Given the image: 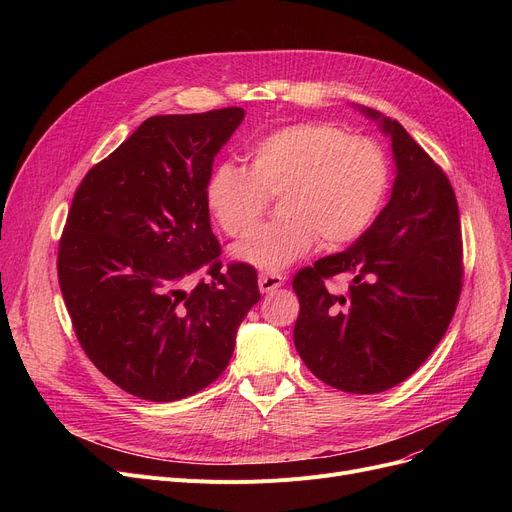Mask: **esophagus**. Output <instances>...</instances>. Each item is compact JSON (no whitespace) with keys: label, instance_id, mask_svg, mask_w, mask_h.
<instances>
[{"label":"esophagus","instance_id":"esophagus-1","mask_svg":"<svg viewBox=\"0 0 512 512\" xmlns=\"http://www.w3.org/2000/svg\"><path fill=\"white\" fill-rule=\"evenodd\" d=\"M280 286H284V278L280 274H261L259 276V290L265 294L280 288Z\"/></svg>","mask_w":512,"mask_h":512}]
</instances>
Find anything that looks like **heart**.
<instances>
[{
  "mask_svg": "<svg viewBox=\"0 0 512 512\" xmlns=\"http://www.w3.org/2000/svg\"><path fill=\"white\" fill-rule=\"evenodd\" d=\"M249 170L215 166L205 182V207L228 236L249 234L270 197L282 195V220L261 226L232 249L261 272L286 270L319 240L340 247L359 238L380 213L390 166L369 137L330 122H294L249 145Z\"/></svg>",
  "mask_w": 512,
  "mask_h": 512,
  "instance_id": "1",
  "label": "heart"
}]
</instances>
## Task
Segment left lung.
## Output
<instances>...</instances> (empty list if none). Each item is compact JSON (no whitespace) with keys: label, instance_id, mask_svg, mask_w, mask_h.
<instances>
[{"label":"left lung","instance_id":"obj_1","mask_svg":"<svg viewBox=\"0 0 512 512\" xmlns=\"http://www.w3.org/2000/svg\"><path fill=\"white\" fill-rule=\"evenodd\" d=\"M392 143L388 205L342 253L294 276V346L321 382L375 394L405 382L448 330L463 278L459 205L448 178L396 120L355 105ZM332 275L352 278L330 293Z\"/></svg>","mask_w":512,"mask_h":512}]
</instances>
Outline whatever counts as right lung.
I'll use <instances>...</instances> for the list:
<instances>
[{"instance_id": "obj_1", "label": "right lung", "mask_w": 512, "mask_h": 512, "mask_svg": "<svg viewBox=\"0 0 512 512\" xmlns=\"http://www.w3.org/2000/svg\"><path fill=\"white\" fill-rule=\"evenodd\" d=\"M245 120L242 107L145 120L80 182L58 278L80 346L124 392L180 400L230 363L238 326L261 299L251 265L222 267L205 182ZM205 264L211 283L183 286Z\"/></svg>"}]
</instances>
